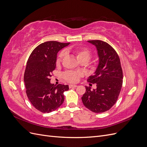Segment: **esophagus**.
I'll return each mask as SVG.
<instances>
[{"instance_id":"34e87169","label":"esophagus","mask_w":147,"mask_h":147,"mask_svg":"<svg viewBox=\"0 0 147 147\" xmlns=\"http://www.w3.org/2000/svg\"><path fill=\"white\" fill-rule=\"evenodd\" d=\"M78 86L75 85V84H69V88H77Z\"/></svg>"}]
</instances>
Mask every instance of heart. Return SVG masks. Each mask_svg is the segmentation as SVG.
<instances>
[{
  "label": "heart",
  "mask_w": 147,
  "mask_h": 147,
  "mask_svg": "<svg viewBox=\"0 0 147 147\" xmlns=\"http://www.w3.org/2000/svg\"><path fill=\"white\" fill-rule=\"evenodd\" d=\"M66 52L72 53V55H74L75 58L80 63L86 64L90 60L92 54L91 52L86 48H80L74 49L72 50H67ZM65 56L64 52H61L57 56L56 63L57 65L59 64L61 59L63 58ZM93 68L95 67V66L92 67ZM64 78L66 81L69 83H77L79 81L80 78L82 77V74L79 72H75V71H67L64 74Z\"/></svg>",
  "instance_id": "b5f03b06"
}]
</instances>
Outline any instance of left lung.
I'll return each instance as SVG.
<instances>
[{
	"label": "left lung",
	"instance_id": "left-lung-1",
	"mask_svg": "<svg viewBox=\"0 0 147 147\" xmlns=\"http://www.w3.org/2000/svg\"><path fill=\"white\" fill-rule=\"evenodd\" d=\"M96 47L99 64L93 75L87 81L96 84V88L86 87L82 97L83 105L91 112L102 113L116 103L123 84V71L119 57L109 44L102 40H89Z\"/></svg>",
	"mask_w": 147,
	"mask_h": 147
}]
</instances>
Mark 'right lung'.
<instances>
[{"label": "right lung", "instance_id": "obj_1", "mask_svg": "<svg viewBox=\"0 0 147 147\" xmlns=\"http://www.w3.org/2000/svg\"><path fill=\"white\" fill-rule=\"evenodd\" d=\"M69 44L56 41L42 43L34 49L28 60L24 75L26 94L40 112H51L64 102V92L69 90V86H55L50 83V77L56 68L57 53Z\"/></svg>", "mask_w": 147, "mask_h": 147}]
</instances>
